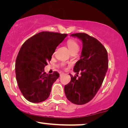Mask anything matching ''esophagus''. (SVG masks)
I'll return each mask as SVG.
<instances>
[{"instance_id": "esophagus-1", "label": "esophagus", "mask_w": 128, "mask_h": 128, "mask_svg": "<svg viewBox=\"0 0 128 128\" xmlns=\"http://www.w3.org/2000/svg\"><path fill=\"white\" fill-rule=\"evenodd\" d=\"M63 74H64V72H60V76H62Z\"/></svg>"}]
</instances>
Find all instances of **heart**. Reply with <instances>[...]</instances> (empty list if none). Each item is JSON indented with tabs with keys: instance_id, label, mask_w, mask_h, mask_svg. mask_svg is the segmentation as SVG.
I'll return each instance as SVG.
<instances>
[{
	"instance_id": "obj_1",
	"label": "heart",
	"mask_w": 128,
	"mask_h": 128,
	"mask_svg": "<svg viewBox=\"0 0 128 128\" xmlns=\"http://www.w3.org/2000/svg\"><path fill=\"white\" fill-rule=\"evenodd\" d=\"M67 45L70 51L72 52V50L78 49V45L77 42L74 40H69L67 42Z\"/></svg>"
}]
</instances>
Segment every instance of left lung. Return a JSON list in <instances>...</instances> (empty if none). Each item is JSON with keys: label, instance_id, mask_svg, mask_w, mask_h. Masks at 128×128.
I'll return each instance as SVG.
<instances>
[{"label": "left lung", "instance_id": "left-lung-1", "mask_svg": "<svg viewBox=\"0 0 128 128\" xmlns=\"http://www.w3.org/2000/svg\"><path fill=\"white\" fill-rule=\"evenodd\" d=\"M70 36L80 39L83 44L80 59L76 63L70 74L71 80L64 86L66 97L73 104H86L93 98L100 88L108 68L106 49L96 38L86 33H76ZM80 72L81 76L76 78Z\"/></svg>", "mask_w": 128, "mask_h": 128}]
</instances>
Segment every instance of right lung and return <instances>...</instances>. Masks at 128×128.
Here are the masks:
<instances>
[{
	"instance_id": "obj_1",
	"label": "right lung",
	"mask_w": 128,
	"mask_h": 128,
	"mask_svg": "<svg viewBox=\"0 0 128 128\" xmlns=\"http://www.w3.org/2000/svg\"><path fill=\"white\" fill-rule=\"evenodd\" d=\"M67 36L42 31L28 39L21 47L16 60V76L19 89L30 102H42L50 96L59 74L57 72L46 74L44 68Z\"/></svg>"
}]
</instances>
